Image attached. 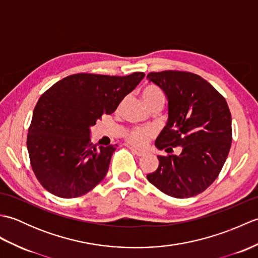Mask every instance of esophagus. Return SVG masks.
Returning <instances> with one entry per match:
<instances>
[{"label": "esophagus", "instance_id": "esophagus-1", "mask_svg": "<svg viewBox=\"0 0 258 258\" xmlns=\"http://www.w3.org/2000/svg\"><path fill=\"white\" fill-rule=\"evenodd\" d=\"M130 150L132 151L135 155L138 156H144L146 154L145 151H142V150H139V149H135V147H130Z\"/></svg>", "mask_w": 258, "mask_h": 258}]
</instances>
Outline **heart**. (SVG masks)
I'll list each match as a JSON object with an SVG mask.
<instances>
[{
    "label": "heart",
    "mask_w": 258,
    "mask_h": 258,
    "mask_svg": "<svg viewBox=\"0 0 258 258\" xmlns=\"http://www.w3.org/2000/svg\"><path fill=\"white\" fill-rule=\"evenodd\" d=\"M142 96H143L145 103L149 106L156 101H164V95L162 91L154 85H149L144 87V90L142 91ZM153 136H154V131L152 128L135 126V127H132L125 134V141L133 146L143 147L149 143Z\"/></svg>",
    "instance_id": "b5f03b06"
}]
</instances>
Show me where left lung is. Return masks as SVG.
<instances>
[{
  "instance_id": "1",
  "label": "left lung",
  "mask_w": 258,
  "mask_h": 258,
  "mask_svg": "<svg viewBox=\"0 0 258 258\" xmlns=\"http://www.w3.org/2000/svg\"><path fill=\"white\" fill-rule=\"evenodd\" d=\"M168 98V120L156 139L157 149L179 155L157 156L149 182L168 196L188 199L204 191L220 175L232 145V115L227 102L200 75L184 71L147 74Z\"/></svg>"
}]
</instances>
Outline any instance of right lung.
<instances>
[{"label":"right lung","instance_id":"1","mask_svg":"<svg viewBox=\"0 0 258 258\" xmlns=\"http://www.w3.org/2000/svg\"><path fill=\"white\" fill-rule=\"evenodd\" d=\"M144 76L78 73L43 93L26 140L32 169L43 187L62 199H74L105 177L117 145H93L90 127L102 115L114 113Z\"/></svg>","mask_w":258,"mask_h":258}]
</instances>
